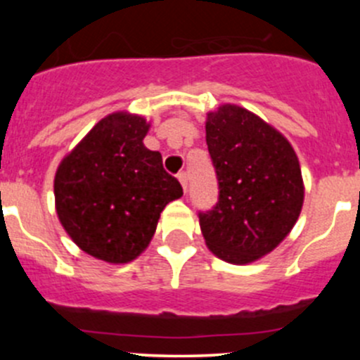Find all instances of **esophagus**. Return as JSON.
<instances>
[{
  "label": "esophagus",
  "mask_w": 360,
  "mask_h": 360,
  "mask_svg": "<svg viewBox=\"0 0 360 360\" xmlns=\"http://www.w3.org/2000/svg\"><path fill=\"white\" fill-rule=\"evenodd\" d=\"M177 179H179V183H181V186H183V190L186 191V188H188V177H186V174L179 172V174H177Z\"/></svg>",
  "instance_id": "1"
}]
</instances>
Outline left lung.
Returning a JSON list of instances; mask_svg holds the SVG:
<instances>
[{
  "mask_svg": "<svg viewBox=\"0 0 360 360\" xmlns=\"http://www.w3.org/2000/svg\"><path fill=\"white\" fill-rule=\"evenodd\" d=\"M205 141L219 198L198 212L207 248L231 264L271 252L300 217L304 186L291 143L235 104L207 112Z\"/></svg>",
  "mask_w": 360,
  "mask_h": 360,
  "instance_id": "8db88e82",
  "label": "left lung"
}]
</instances>
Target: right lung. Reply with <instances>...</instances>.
Returning <instances> with one entry per match:
<instances>
[{"mask_svg":"<svg viewBox=\"0 0 360 360\" xmlns=\"http://www.w3.org/2000/svg\"><path fill=\"white\" fill-rule=\"evenodd\" d=\"M150 123L139 115H108L64 157L53 181L60 224L79 249L123 264L153 238L160 212L183 197L162 155L144 146Z\"/></svg>","mask_w":360,"mask_h":360,"instance_id":"1","label":"right lung"}]
</instances>
